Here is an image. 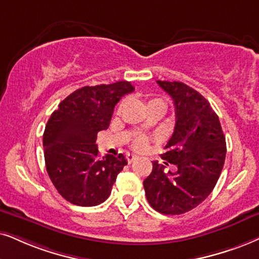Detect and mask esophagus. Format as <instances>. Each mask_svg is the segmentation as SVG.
<instances>
[{
  "mask_svg": "<svg viewBox=\"0 0 259 259\" xmlns=\"http://www.w3.org/2000/svg\"><path fill=\"white\" fill-rule=\"evenodd\" d=\"M137 159V156L135 155V154H126V161L129 163H132L133 161H135V160Z\"/></svg>",
  "mask_w": 259,
  "mask_h": 259,
  "instance_id": "34e87169",
  "label": "esophagus"
}]
</instances>
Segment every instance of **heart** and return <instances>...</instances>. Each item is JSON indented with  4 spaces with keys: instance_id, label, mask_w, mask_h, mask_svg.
I'll list each match as a JSON object with an SVG mask.
<instances>
[{
    "instance_id": "obj_1",
    "label": "heart",
    "mask_w": 259,
    "mask_h": 259,
    "mask_svg": "<svg viewBox=\"0 0 259 259\" xmlns=\"http://www.w3.org/2000/svg\"><path fill=\"white\" fill-rule=\"evenodd\" d=\"M145 142H146L145 137H140V139H137L135 142H134V146L137 147V148H141V147L145 145Z\"/></svg>"
}]
</instances>
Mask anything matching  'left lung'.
Here are the masks:
<instances>
[{"mask_svg":"<svg viewBox=\"0 0 259 259\" xmlns=\"http://www.w3.org/2000/svg\"><path fill=\"white\" fill-rule=\"evenodd\" d=\"M156 82L172 98L176 126L162 154L165 165L153 161L143 186L153 209L179 215L197 207L215 188L224 168L226 139L218 114L197 91L178 81ZM168 163L177 171H166Z\"/></svg>","mask_w":259,"mask_h":259,"instance_id":"left-lung-1","label":"left lung"}]
</instances>
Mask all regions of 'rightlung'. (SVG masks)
I'll list each match as a JSON object with an SVG mask.
<instances>
[{"label": "right lung", "instance_id": "1", "mask_svg": "<svg viewBox=\"0 0 259 259\" xmlns=\"http://www.w3.org/2000/svg\"><path fill=\"white\" fill-rule=\"evenodd\" d=\"M135 90L127 81L76 90L54 111L42 135L45 166L62 197L80 207L106 201L126 165L123 154L99 158L97 135L110 125L114 106Z\"/></svg>", "mask_w": 259, "mask_h": 259}]
</instances>
